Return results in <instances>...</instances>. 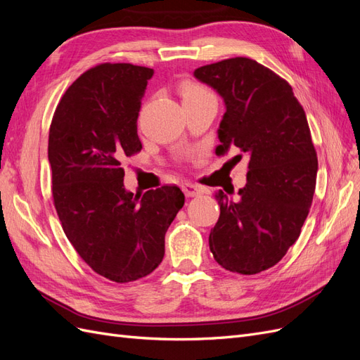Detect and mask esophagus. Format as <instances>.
Wrapping results in <instances>:
<instances>
[{
  "label": "esophagus",
  "mask_w": 360,
  "mask_h": 360,
  "mask_svg": "<svg viewBox=\"0 0 360 360\" xmlns=\"http://www.w3.org/2000/svg\"><path fill=\"white\" fill-rule=\"evenodd\" d=\"M181 189L186 197H197V195L202 193V189L200 186H197V184H192V183H183Z\"/></svg>",
  "instance_id": "34e87169"
}]
</instances>
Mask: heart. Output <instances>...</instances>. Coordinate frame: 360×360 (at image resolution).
<instances>
[{"instance_id":"heart-1","label":"heart","mask_w":360,"mask_h":360,"mask_svg":"<svg viewBox=\"0 0 360 360\" xmlns=\"http://www.w3.org/2000/svg\"><path fill=\"white\" fill-rule=\"evenodd\" d=\"M179 94L181 97L183 103L197 101V99H202V97H207V96H213L210 93V90L205 89L204 85H201L198 82H192V81H183V82H180V85H179Z\"/></svg>"}]
</instances>
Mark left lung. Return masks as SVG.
Wrapping results in <instances>:
<instances>
[{"label": "left lung", "instance_id": "obj_1", "mask_svg": "<svg viewBox=\"0 0 360 360\" xmlns=\"http://www.w3.org/2000/svg\"><path fill=\"white\" fill-rule=\"evenodd\" d=\"M193 75L226 106L216 155L237 147L248 158L246 184L237 197L216 193L221 214L210 250L224 269L255 275L287 254L311 209L319 160L307 114L291 85L255 60L228 58Z\"/></svg>", "mask_w": 360, "mask_h": 360}]
</instances>
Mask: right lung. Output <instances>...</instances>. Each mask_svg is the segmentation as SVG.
<instances>
[{"label": "right lung", "instance_id": "right-lung-1", "mask_svg": "<svg viewBox=\"0 0 360 360\" xmlns=\"http://www.w3.org/2000/svg\"><path fill=\"white\" fill-rule=\"evenodd\" d=\"M153 69L103 63L63 94L49 127L52 198L63 231L97 275L144 278L165 254V233L184 204L177 186L124 189L123 159L139 153L136 120Z\"/></svg>", "mask_w": 360, "mask_h": 360}]
</instances>
